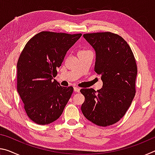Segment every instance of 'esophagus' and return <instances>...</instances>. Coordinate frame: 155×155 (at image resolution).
Segmentation results:
<instances>
[{"label":"esophagus","instance_id":"obj_1","mask_svg":"<svg viewBox=\"0 0 155 155\" xmlns=\"http://www.w3.org/2000/svg\"><path fill=\"white\" fill-rule=\"evenodd\" d=\"M80 90H81V89L78 88V87H74V91H75V92H79Z\"/></svg>","mask_w":155,"mask_h":155}]
</instances>
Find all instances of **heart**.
I'll use <instances>...</instances> for the list:
<instances>
[{"label":"heart","mask_w":155,"mask_h":155,"mask_svg":"<svg viewBox=\"0 0 155 155\" xmlns=\"http://www.w3.org/2000/svg\"><path fill=\"white\" fill-rule=\"evenodd\" d=\"M86 51H81L80 52H86Z\"/></svg>","instance_id":"b5f03b06"}]
</instances>
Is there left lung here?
I'll use <instances>...</instances> for the list:
<instances>
[{
	"label": "left lung",
	"mask_w": 155,
	"mask_h": 155,
	"mask_svg": "<svg viewBox=\"0 0 155 155\" xmlns=\"http://www.w3.org/2000/svg\"><path fill=\"white\" fill-rule=\"evenodd\" d=\"M83 38L96 52L94 71L103 84L97 91L81 89L85 96L81 111L94 124L107 127L124 116L134 98L137 64L130 46L117 34L87 33Z\"/></svg>",
	"instance_id": "8db88e82"
}]
</instances>
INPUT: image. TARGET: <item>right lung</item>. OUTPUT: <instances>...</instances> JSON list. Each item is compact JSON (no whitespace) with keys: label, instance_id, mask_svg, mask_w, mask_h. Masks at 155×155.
I'll use <instances>...</instances> for the list:
<instances>
[{"label":"right lung","instance_id":"obj_1","mask_svg":"<svg viewBox=\"0 0 155 155\" xmlns=\"http://www.w3.org/2000/svg\"><path fill=\"white\" fill-rule=\"evenodd\" d=\"M82 34L42 31L26 44L17 64V90L28 117L45 125L57 120L73 92L53 77L67 52Z\"/></svg>","mask_w":155,"mask_h":155}]
</instances>
